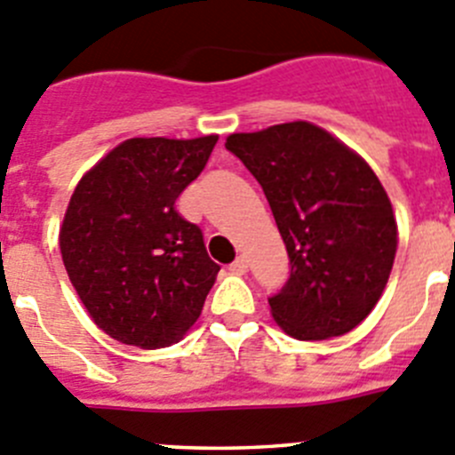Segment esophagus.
Returning a JSON list of instances; mask_svg holds the SVG:
<instances>
[{
    "label": "esophagus",
    "instance_id": "34e87169",
    "mask_svg": "<svg viewBox=\"0 0 455 455\" xmlns=\"http://www.w3.org/2000/svg\"><path fill=\"white\" fill-rule=\"evenodd\" d=\"M230 270H232V273H236V275H243L245 270H248V259H245L243 255L236 257V259L230 264Z\"/></svg>",
    "mask_w": 455,
    "mask_h": 455
}]
</instances>
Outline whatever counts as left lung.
Masks as SVG:
<instances>
[{
  "label": "left lung",
  "instance_id": "obj_1",
  "mask_svg": "<svg viewBox=\"0 0 455 455\" xmlns=\"http://www.w3.org/2000/svg\"><path fill=\"white\" fill-rule=\"evenodd\" d=\"M225 148L257 178L291 275L268 298L298 340L352 331L381 298L397 252L393 205L363 157L309 122L235 132Z\"/></svg>",
  "mask_w": 455,
  "mask_h": 455
}]
</instances>
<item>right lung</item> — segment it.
<instances>
[{
	"mask_svg": "<svg viewBox=\"0 0 455 455\" xmlns=\"http://www.w3.org/2000/svg\"><path fill=\"white\" fill-rule=\"evenodd\" d=\"M216 135L135 137L74 189L60 228L69 282L99 329L124 345H173L198 320L219 264L176 198L200 176Z\"/></svg>",
	"mask_w": 455,
	"mask_h": 455,
	"instance_id": "obj_1",
	"label": "right lung"
}]
</instances>
